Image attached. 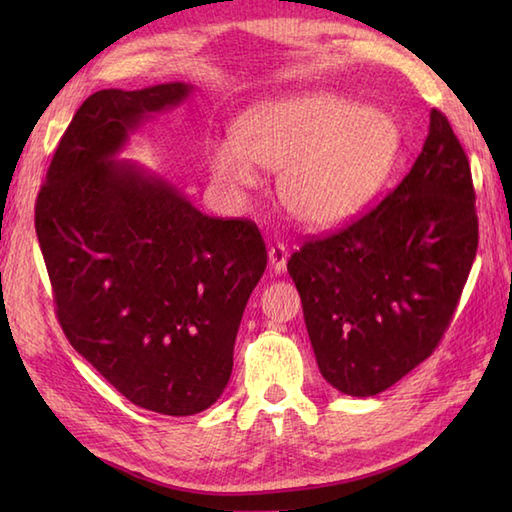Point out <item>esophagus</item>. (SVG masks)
Returning <instances> with one entry per match:
<instances>
[{
  "instance_id": "obj_1",
  "label": "esophagus",
  "mask_w": 512,
  "mask_h": 512,
  "mask_svg": "<svg viewBox=\"0 0 512 512\" xmlns=\"http://www.w3.org/2000/svg\"><path fill=\"white\" fill-rule=\"evenodd\" d=\"M268 262L273 266L275 273H284L288 264V248L284 244H270L268 248Z\"/></svg>"
}]
</instances>
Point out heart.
Wrapping results in <instances>:
<instances>
[{"instance_id":"heart-1","label":"heart","mask_w":512,"mask_h":512,"mask_svg":"<svg viewBox=\"0 0 512 512\" xmlns=\"http://www.w3.org/2000/svg\"><path fill=\"white\" fill-rule=\"evenodd\" d=\"M213 140L209 167L228 189H253L259 165L281 171L279 200L308 228L350 220L383 189L400 154L389 114L319 92L262 105Z\"/></svg>"}]
</instances>
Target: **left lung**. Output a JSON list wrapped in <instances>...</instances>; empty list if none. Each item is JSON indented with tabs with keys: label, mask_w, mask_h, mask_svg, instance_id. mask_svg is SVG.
Listing matches in <instances>:
<instances>
[{
	"label": "left lung",
	"mask_w": 512,
	"mask_h": 512,
	"mask_svg": "<svg viewBox=\"0 0 512 512\" xmlns=\"http://www.w3.org/2000/svg\"><path fill=\"white\" fill-rule=\"evenodd\" d=\"M471 165L431 110L420 156L383 202L288 259L323 378L376 396L429 358L449 330L477 253Z\"/></svg>",
	"instance_id": "8db88e82"
}]
</instances>
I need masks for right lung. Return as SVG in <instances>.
Returning a JSON list of instances; mask_svg holds the SVG:
<instances>
[{
	"mask_svg": "<svg viewBox=\"0 0 512 512\" xmlns=\"http://www.w3.org/2000/svg\"><path fill=\"white\" fill-rule=\"evenodd\" d=\"M191 85L101 90L61 136L35 228L70 345L134 405L193 416L222 396L266 244L250 220L209 217L158 176L114 160Z\"/></svg>",
	"mask_w": 512,
	"mask_h": 512,
	"instance_id": "1",
	"label": "right lung"
}]
</instances>
